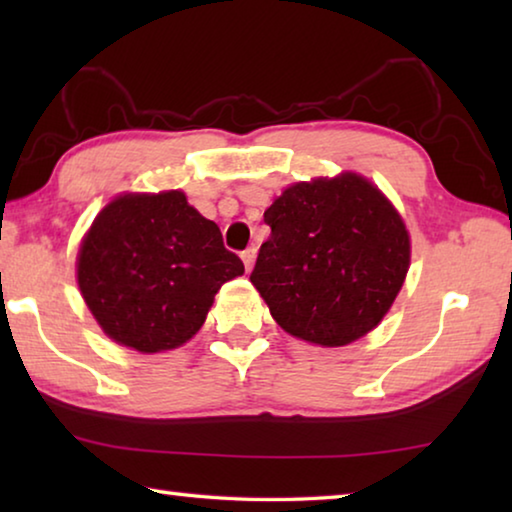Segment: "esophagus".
<instances>
[{"instance_id": "esophagus-1", "label": "esophagus", "mask_w": 512, "mask_h": 512, "mask_svg": "<svg viewBox=\"0 0 512 512\" xmlns=\"http://www.w3.org/2000/svg\"><path fill=\"white\" fill-rule=\"evenodd\" d=\"M255 257H257V248H246L244 253H241V259H244V264H246V271H248V273L253 271Z\"/></svg>"}]
</instances>
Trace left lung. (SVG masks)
Wrapping results in <instances>:
<instances>
[{"instance_id": "obj_1", "label": "left lung", "mask_w": 512, "mask_h": 512, "mask_svg": "<svg viewBox=\"0 0 512 512\" xmlns=\"http://www.w3.org/2000/svg\"><path fill=\"white\" fill-rule=\"evenodd\" d=\"M250 273L275 323L323 348L375 329L400 293L411 241L400 212L357 173L296 183L264 212Z\"/></svg>"}]
</instances>
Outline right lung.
<instances>
[{"label":"right lung","mask_w":512,"mask_h":512,"mask_svg":"<svg viewBox=\"0 0 512 512\" xmlns=\"http://www.w3.org/2000/svg\"><path fill=\"white\" fill-rule=\"evenodd\" d=\"M237 275L244 264L223 246L219 225L178 189L117 196L94 219L76 262L103 332L142 354L192 339L216 291Z\"/></svg>","instance_id":"add662e5"}]
</instances>
